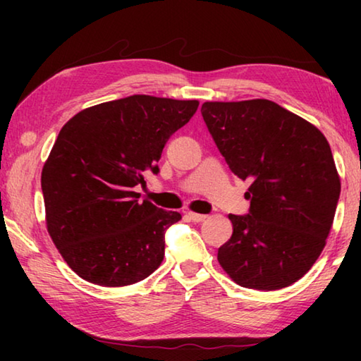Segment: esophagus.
<instances>
[{"mask_svg":"<svg viewBox=\"0 0 361 361\" xmlns=\"http://www.w3.org/2000/svg\"><path fill=\"white\" fill-rule=\"evenodd\" d=\"M188 218L191 219L192 223H200V221H204V219L207 218V215H200V213H194V212H189L188 213Z\"/></svg>","mask_w":361,"mask_h":361,"instance_id":"obj_1","label":"esophagus"}]
</instances>
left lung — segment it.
<instances>
[{
  "instance_id": "1",
  "label": "left lung",
  "mask_w": 361,
  "mask_h": 361,
  "mask_svg": "<svg viewBox=\"0 0 361 361\" xmlns=\"http://www.w3.org/2000/svg\"><path fill=\"white\" fill-rule=\"evenodd\" d=\"M200 111L229 169L250 183V212L229 215L234 231L219 264L245 288L290 286L319 259L339 200L325 135L264 99L205 102Z\"/></svg>"
}]
</instances>
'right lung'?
I'll list each match as a JSON object with an SVG mask.
<instances>
[{"instance_id": "obj_1", "label": "right lung", "mask_w": 361, "mask_h": 361, "mask_svg": "<svg viewBox=\"0 0 361 361\" xmlns=\"http://www.w3.org/2000/svg\"><path fill=\"white\" fill-rule=\"evenodd\" d=\"M197 100L130 95L85 108L62 127L42 167L46 224L79 277L126 286L161 266L166 231L180 221L140 200L135 186L157 175L167 140L197 111Z\"/></svg>"}]
</instances>
